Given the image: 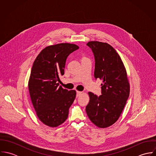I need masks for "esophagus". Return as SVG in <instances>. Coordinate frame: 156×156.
<instances>
[{
	"mask_svg": "<svg viewBox=\"0 0 156 156\" xmlns=\"http://www.w3.org/2000/svg\"><path fill=\"white\" fill-rule=\"evenodd\" d=\"M76 93H77V97H79V96H80V95L82 94V92H80V91H78V90H77V91H76Z\"/></svg>",
	"mask_w": 156,
	"mask_h": 156,
	"instance_id": "34e87169",
	"label": "esophagus"
}]
</instances>
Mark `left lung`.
Segmentation results:
<instances>
[{
  "mask_svg": "<svg viewBox=\"0 0 156 156\" xmlns=\"http://www.w3.org/2000/svg\"><path fill=\"white\" fill-rule=\"evenodd\" d=\"M87 45L94 56V77L102 80L103 83L100 96L88 92L86 112L95 126L106 128L118 119L129 97L130 85L123 62L111 45L98 41Z\"/></svg>",
  "mask_w": 156,
  "mask_h": 156,
  "instance_id": "left-lung-1",
  "label": "left lung"
}]
</instances>
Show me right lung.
<instances>
[{"label": "right lung", "instance_id": "1", "mask_svg": "<svg viewBox=\"0 0 156 156\" xmlns=\"http://www.w3.org/2000/svg\"><path fill=\"white\" fill-rule=\"evenodd\" d=\"M79 48L69 43L46 47L33 64L28 83L29 94L38 118L47 126L57 127L68 118L76 92L63 89L58 82L64 74L67 57Z\"/></svg>", "mask_w": 156, "mask_h": 156}]
</instances>
